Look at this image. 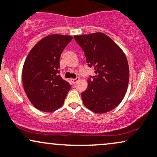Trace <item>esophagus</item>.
<instances>
[{"label":"esophagus","mask_w":157,"mask_h":157,"mask_svg":"<svg viewBox=\"0 0 157 157\" xmlns=\"http://www.w3.org/2000/svg\"><path fill=\"white\" fill-rule=\"evenodd\" d=\"M79 77H77L76 78H74V79H71V82H72L73 84H75V83H76V82H77V81H78V80H79Z\"/></svg>","instance_id":"34e87169"}]
</instances>
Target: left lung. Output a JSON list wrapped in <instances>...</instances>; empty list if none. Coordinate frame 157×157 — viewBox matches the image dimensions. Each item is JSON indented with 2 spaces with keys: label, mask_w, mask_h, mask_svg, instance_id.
I'll return each mask as SVG.
<instances>
[{
  "label": "left lung",
  "mask_w": 157,
  "mask_h": 157,
  "mask_svg": "<svg viewBox=\"0 0 157 157\" xmlns=\"http://www.w3.org/2000/svg\"><path fill=\"white\" fill-rule=\"evenodd\" d=\"M75 40L86 55L94 76L88 79V88L82 92V102L97 113L116 108L125 97L129 81V67L122 50L109 36L101 32L76 35Z\"/></svg>",
  "instance_id": "8db88e82"
}]
</instances>
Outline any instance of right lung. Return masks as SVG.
<instances>
[{
	"label": "right lung",
	"instance_id": "add662e5",
	"mask_svg": "<svg viewBox=\"0 0 157 157\" xmlns=\"http://www.w3.org/2000/svg\"><path fill=\"white\" fill-rule=\"evenodd\" d=\"M72 40L68 35H52L32 48L23 68V88L36 109L52 112L63 104L71 86L60 75V57Z\"/></svg>",
	"mask_w": 157,
	"mask_h": 157
}]
</instances>
